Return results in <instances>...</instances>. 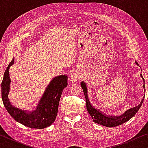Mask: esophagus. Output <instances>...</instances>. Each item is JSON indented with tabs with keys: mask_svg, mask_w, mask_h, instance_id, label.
I'll list each match as a JSON object with an SVG mask.
<instances>
[{
	"mask_svg": "<svg viewBox=\"0 0 148 148\" xmlns=\"http://www.w3.org/2000/svg\"><path fill=\"white\" fill-rule=\"evenodd\" d=\"M79 73L77 71H72L70 74V79L73 82H76L77 80L79 79Z\"/></svg>",
	"mask_w": 148,
	"mask_h": 148,
	"instance_id": "34e87169",
	"label": "esophagus"
}]
</instances>
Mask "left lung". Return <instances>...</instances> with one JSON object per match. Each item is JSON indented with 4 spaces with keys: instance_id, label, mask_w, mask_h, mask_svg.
Returning a JSON list of instances; mask_svg holds the SVG:
<instances>
[{
    "instance_id": "1",
    "label": "left lung",
    "mask_w": 148,
    "mask_h": 148,
    "mask_svg": "<svg viewBox=\"0 0 148 148\" xmlns=\"http://www.w3.org/2000/svg\"><path fill=\"white\" fill-rule=\"evenodd\" d=\"M135 63L139 66V64L135 61ZM140 77L142 78L143 85V88L144 89V92H145V81L143 79L142 74H140ZM81 86L83 90V92L84 93L85 97H86V108L87 110L90 115L93 119V121L94 123H98L103 126H106L108 127H116L119 125H121L125 123L127 121H128L129 119H131L134 115L137 112V111L139 110L140 107L142 105V103L144 100V97H143L142 100L141 101L140 104L138 106L134 107V108H131L129 110L125 111L124 113H123L121 115H108L105 114L102 111L99 110L96 107H94L90 102V99L88 97V85L86 83L82 82L81 83ZM145 96V95H144Z\"/></svg>"
}]
</instances>
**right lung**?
Masks as SVG:
<instances>
[{"instance_id": "1", "label": "right lung", "mask_w": 148, "mask_h": 148, "mask_svg": "<svg viewBox=\"0 0 148 148\" xmlns=\"http://www.w3.org/2000/svg\"><path fill=\"white\" fill-rule=\"evenodd\" d=\"M14 64V58L7 66L1 84L2 99L9 114L21 124L29 128L44 129L51 125L57 115L58 104L62 90L67 86L65 75L54 77L50 81L34 110H24L14 106L10 102L9 94L11 89L10 66Z\"/></svg>"}]
</instances>
